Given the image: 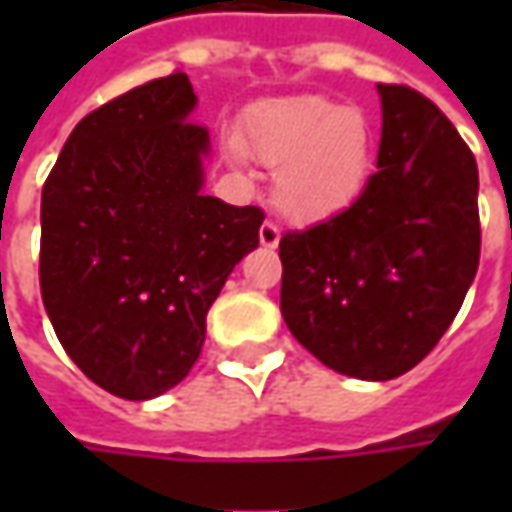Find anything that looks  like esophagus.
I'll return each instance as SVG.
<instances>
[{
	"label": "esophagus",
	"mask_w": 512,
	"mask_h": 512,
	"mask_svg": "<svg viewBox=\"0 0 512 512\" xmlns=\"http://www.w3.org/2000/svg\"><path fill=\"white\" fill-rule=\"evenodd\" d=\"M279 239H282V233H279V227L273 225V222H265V225L259 227V242H262V247L273 250V247L279 245Z\"/></svg>",
	"instance_id": "esophagus-1"
}]
</instances>
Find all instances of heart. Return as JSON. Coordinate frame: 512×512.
Returning <instances> with one entry per match:
<instances>
[{
	"instance_id": "heart-1",
	"label": "heart",
	"mask_w": 512,
	"mask_h": 512,
	"mask_svg": "<svg viewBox=\"0 0 512 512\" xmlns=\"http://www.w3.org/2000/svg\"><path fill=\"white\" fill-rule=\"evenodd\" d=\"M239 145L273 170V207L296 225L339 216L362 196L373 170L367 119L310 93L256 105L245 116Z\"/></svg>"
}]
</instances>
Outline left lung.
Segmentation results:
<instances>
[{
  "label": "left lung",
  "mask_w": 512,
  "mask_h": 512,
  "mask_svg": "<svg viewBox=\"0 0 512 512\" xmlns=\"http://www.w3.org/2000/svg\"><path fill=\"white\" fill-rule=\"evenodd\" d=\"M382 142L362 196L287 233L282 316L330 370L387 382L436 347L479 270V168L422 93L376 85Z\"/></svg>",
  "instance_id": "8db88e82"
}]
</instances>
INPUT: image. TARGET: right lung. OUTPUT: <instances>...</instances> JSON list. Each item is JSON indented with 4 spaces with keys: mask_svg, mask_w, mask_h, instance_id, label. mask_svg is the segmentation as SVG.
<instances>
[{
    "mask_svg": "<svg viewBox=\"0 0 512 512\" xmlns=\"http://www.w3.org/2000/svg\"><path fill=\"white\" fill-rule=\"evenodd\" d=\"M187 73L88 113L42 190V302L90 382L148 402L185 379L265 213L205 196L210 136Z\"/></svg>",
    "mask_w": 512,
    "mask_h": 512,
    "instance_id": "right-lung-1",
    "label": "right lung"
}]
</instances>
